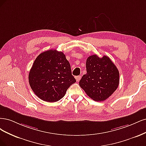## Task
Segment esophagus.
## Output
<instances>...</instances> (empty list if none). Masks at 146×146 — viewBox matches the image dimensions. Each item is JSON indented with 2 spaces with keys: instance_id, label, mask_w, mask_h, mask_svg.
I'll return each mask as SVG.
<instances>
[{
  "instance_id": "34e87169",
  "label": "esophagus",
  "mask_w": 146,
  "mask_h": 146,
  "mask_svg": "<svg viewBox=\"0 0 146 146\" xmlns=\"http://www.w3.org/2000/svg\"><path fill=\"white\" fill-rule=\"evenodd\" d=\"M75 78H76V81H77V82H79V81H80V79H81V76H77L75 77Z\"/></svg>"
}]
</instances>
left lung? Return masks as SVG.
I'll list each match as a JSON object with an SVG mask.
<instances>
[{
    "instance_id": "obj_1",
    "label": "left lung",
    "mask_w": 146,
    "mask_h": 146,
    "mask_svg": "<svg viewBox=\"0 0 146 146\" xmlns=\"http://www.w3.org/2000/svg\"><path fill=\"white\" fill-rule=\"evenodd\" d=\"M87 73L79 84L93 100L102 101L109 98L119 83V73L115 65L107 56L99 58L96 54L87 59Z\"/></svg>"
}]
</instances>
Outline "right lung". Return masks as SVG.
Segmentation results:
<instances>
[{
    "label": "right lung",
    "instance_id": "obj_1",
    "mask_svg": "<svg viewBox=\"0 0 146 146\" xmlns=\"http://www.w3.org/2000/svg\"><path fill=\"white\" fill-rule=\"evenodd\" d=\"M29 84L36 96L53 102L62 99L76 82L65 55L56 50L40 53L36 58L29 76Z\"/></svg>",
    "mask_w": 146,
    "mask_h": 146
}]
</instances>
